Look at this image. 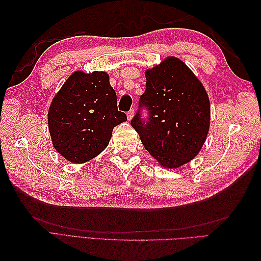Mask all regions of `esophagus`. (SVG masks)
<instances>
[{
    "mask_svg": "<svg viewBox=\"0 0 261 261\" xmlns=\"http://www.w3.org/2000/svg\"><path fill=\"white\" fill-rule=\"evenodd\" d=\"M134 114H135V110L134 109H131L130 111H127V112H126L127 120H131L132 118H134Z\"/></svg>",
    "mask_w": 261,
    "mask_h": 261,
    "instance_id": "34e87169",
    "label": "esophagus"
}]
</instances>
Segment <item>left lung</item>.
I'll return each instance as SVG.
<instances>
[{"label":"left lung","instance_id":"1","mask_svg":"<svg viewBox=\"0 0 261 261\" xmlns=\"http://www.w3.org/2000/svg\"><path fill=\"white\" fill-rule=\"evenodd\" d=\"M146 91L131 125L157 162L177 168L201 150L210 127V101L202 83L176 57L146 70ZM148 111L147 119L142 110Z\"/></svg>","mask_w":261,"mask_h":261}]
</instances>
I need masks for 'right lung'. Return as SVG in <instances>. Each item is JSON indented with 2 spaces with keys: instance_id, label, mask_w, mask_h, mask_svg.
<instances>
[{
  "instance_id": "1",
  "label": "right lung",
  "mask_w": 261,
  "mask_h": 261,
  "mask_svg": "<svg viewBox=\"0 0 261 261\" xmlns=\"http://www.w3.org/2000/svg\"><path fill=\"white\" fill-rule=\"evenodd\" d=\"M104 71H75L54 97L48 125L56 150L71 163H86L102 152L113 127L126 121Z\"/></svg>"
}]
</instances>
